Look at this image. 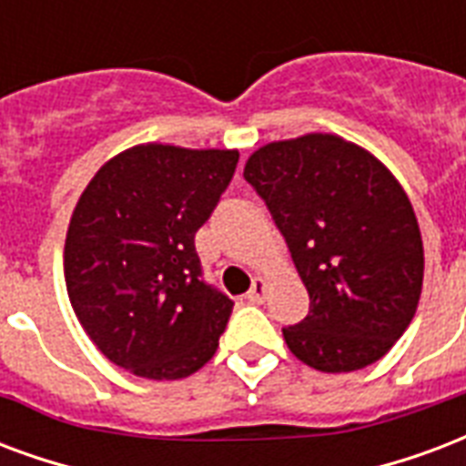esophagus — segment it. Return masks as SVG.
Here are the masks:
<instances>
[{
	"instance_id": "obj_1",
	"label": "esophagus",
	"mask_w": 466,
	"mask_h": 466,
	"mask_svg": "<svg viewBox=\"0 0 466 466\" xmlns=\"http://www.w3.org/2000/svg\"><path fill=\"white\" fill-rule=\"evenodd\" d=\"M268 289H270L268 279L255 278L253 287L248 289V299H250V302H255V304H262V302H265V297H268Z\"/></svg>"
}]
</instances>
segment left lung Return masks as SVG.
Here are the masks:
<instances>
[{"label": "left lung", "mask_w": 466, "mask_h": 466, "mask_svg": "<svg viewBox=\"0 0 466 466\" xmlns=\"http://www.w3.org/2000/svg\"><path fill=\"white\" fill-rule=\"evenodd\" d=\"M243 177L265 198L309 292V314L282 329L321 373L383 359L415 317L425 253L400 181L369 149L329 132L262 145Z\"/></svg>", "instance_id": "left-lung-1"}]
</instances>
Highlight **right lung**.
I'll use <instances>...</instances> for the list:
<instances>
[{"instance_id":"1","label":"right lung","mask_w":466,"mask_h":466,"mask_svg":"<svg viewBox=\"0 0 466 466\" xmlns=\"http://www.w3.org/2000/svg\"><path fill=\"white\" fill-rule=\"evenodd\" d=\"M238 149L147 142L97 169L73 208L63 272L90 341L139 379L211 361L233 302L201 279L194 236L233 179Z\"/></svg>"}]
</instances>
